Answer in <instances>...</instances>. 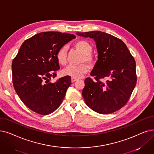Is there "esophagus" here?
<instances>
[{"label": "esophagus", "instance_id": "34e87169", "mask_svg": "<svg viewBox=\"0 0 154 154\" xmlns=\"http://www.w3.org/2000/svg\"><path fill=\"white\" fill-rule=\"evenodd\" d=\"M77 81V79H75V78H72V79H71L72 82H75V81Z\"/></svg>", "mask_w": 154, "mask_h": 154}]
</instances>
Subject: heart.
<instances>
[{
    "label": "heart",
    "instance_id": "1",
    "mask_svg": "<svg viewBox=\"0 0 154 154\" xmlns=\"http://www.w3.org/2000/svg\"><path fill=\"white\" fill-rule=\"evenodd\" d=\"M75 48L83 55L81 62H85L89 65H92L94 63V58L91 54L92 51V46L85 40H79L75 43ZM58 62L65 65L67 62V50L66 46L60 48L56 55ZM88 71V68L85 64L70 65L62 71V74L72 78L79 79L82 77Z\"/></svg>",
    "mask_w": 154,
    "mask_h": 154
}]
</instances>
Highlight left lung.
Instances as JSON below:
<instances>
[{
	"label": "left lung",
	"mask_w": 154,
	"mask_h": 154,
	"mask_svg": "<svg viewBox=\"0 0 154 154\" xmlns=\"http://www.w3.org/2000/svg\"><path fill=\"white\" fill-rule=\"evenodd\" d=\"M78 36L94 39L98 60L91 73L96 81L85 79L82 91L89 108L100 114H111L127 103L137 84L136 63L125 43L101 31L77 32ZM108 79L106 83L100 79Z\"/></svg>",
	"instance_id": "obj_1"
}]
</instances>
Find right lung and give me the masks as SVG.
I'll use <instances>...</instances> for the list:
<instances>
[{
  "instance_id": "obj_1",
  "label": "right lung",
  "mask_w": 154,
  "mask_h": 154,
  "mask_svg": "<svg viewBox=\"0 0 154 154\" xmlns=\"http://www.w3.org/2000/svg\"><path fill=\"white\" fill-rule=\"evenodd\" d=\"M75 36L61 32H42L24 42L12 63V82L17 94L29 109L47 115L60 106L71 77L51 83L60 69L58 50Z\"/></svg>"
}]
</instances>
